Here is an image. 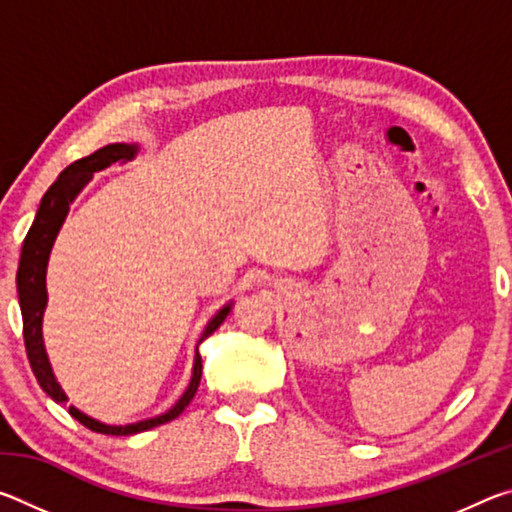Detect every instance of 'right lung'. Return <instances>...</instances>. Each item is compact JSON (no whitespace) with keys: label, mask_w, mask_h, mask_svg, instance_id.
Wrapping results in <instances>:
<instances>
[{"label":"right lung","mask_w":512,"mask_h":512,"mask_svg":"<svg viewBox=\"0 0 512 512\" xmlns=\"http://www.w3.org/2000/svg\"><path fill=\"white\" fill-rule=\"evenodd\" d=\"M135 153H137V144H121V142L108 144L103 146V149L88 155V158L72 162L65 171H60L56 183L47 189L45 196H42L40 207L36 212V221H33L31 230L27 232V239H24L22 244L20 266H17V298H20V309H22L24 345H27V357L40 388L58 404L67 402L69 397L63 391V386L58 384L54 368H51L47 348H45V339H42V316H45V309H47V264H49L51 248H54L58 232L67 219L69 205H72L74 198L83 192V187L90 183L94 173L110 167V164L117 160L133 158ZM232 305H235V300H230L228 305H223L210 320H207L201 339L196 343L194 368H192L189 386L167 413L155 415V418H146L140 422H131V424H106L101 420H94L92 415L83 413L81 409H76V406H69L72 418L79 420L83 427H88L97 433H106V436H133V433L149 431L153 427H158V424L178 418V415L185 411V406L194 400L198 384H201L203 361H201V354H198V345H201L207 336L214 334V329L219 327L225 320V316L232 311Z\"/></svg>","instance_id":"add662e5"}]
</instances>
